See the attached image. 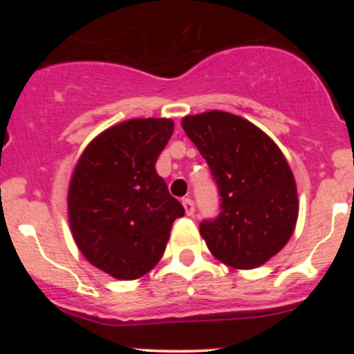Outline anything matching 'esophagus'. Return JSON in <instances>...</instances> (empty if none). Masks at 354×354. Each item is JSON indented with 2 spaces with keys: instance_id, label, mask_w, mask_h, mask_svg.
Returning a JSON list of instances; mask_svg holds the SVG:
<instances>
[{
  "instance_id": "obj_1",
  "label": "esophagus",
  "mask_w": 354,
  "mask_h": 354,
  "mask_svg": "<svg viewBox=\"0 0 354 354\" xmlns=\"http://www.w3.org/2000/svg\"><path fill=\"white\" fill-rule=\"evenodd\" d=\"M183 206H185V211L188 216H191V214L194 213V203L191 198H185V200H183Z\"/></svg>"
}]
</instances>
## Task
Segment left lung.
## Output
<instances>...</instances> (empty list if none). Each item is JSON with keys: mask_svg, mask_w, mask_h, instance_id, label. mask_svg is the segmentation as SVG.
<instances>
[{"mask_svg": "<svg viewBox=\"0 0 354 354\" xmlns=\"http://www.w3.org/2000/svg\"><path fill=\"white\" fill-rule=\"evenodd\" d=\"M183 129L208 163L221 205L200 233L216 259L236 270L265 265L298 219V191L286 158L266 133L226 111L185 116Z\"/></svg>", "mask_w": 354, "mask_h": 354, "instance_id": "left-lung-1", "label": "left lung"}]
</instances>
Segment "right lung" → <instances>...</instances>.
Returning a JSON list of instances; mask_svg holds the SVG:
<instances>
[{"instance_id":"obj_1","label":"right lung","mask_w":354,"mask_h":354,"mask_svg":"<svg viewBox=\"0 0 354 354\" xmlns=\"http://www.w3.org/2000/svg\"><path fill=\"white\" fill-rule=\"evenodd\" d=\"M166 118L111 126L86 146L68 189L73 238L84 258L116 279H138L158 265L174 219L185 214L156 173L173 135Z\"/></svg>"}]
</instances>
